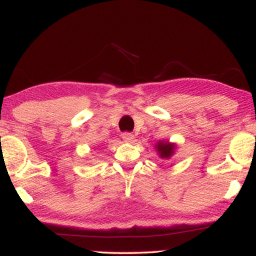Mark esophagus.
<instances>
[{
    "mask_svg": "<svg viewBox=\"0 0 256 256\" xmlns=\"http://www.w3.org/2000/svg\"><path fill=\"white\" fill-rule=\"evenodd\" d=\"M122 138L124 139L125 143H132V142H134V136L130 134V132H125V134H122Z\"/></svg>",
    "mask_w": 256,
    "mask_h": 256,
    "instance_id": "esophagus-1",
    "label": "esophagus"
}]
</instances>
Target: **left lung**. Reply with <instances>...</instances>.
I'll return each instance as SVG.
<instances>
[{
    "instance_id": "obj_1",
    "label": "left lung",
    "mask_w": 256,
    "mask_h": 256,
    "mask_svg": "<svg viewBox=\"0 0 256 256\" xmlns=\"http://www.w3.org/2000/svg\"><path fill=\"white\" fill-rule=\"evenodd\" d=\"M154 148H157V154H160L162 160H169V158L174 154L176 145L174 143H169V142L160 140Z\"/></svg>"
}]
</instances>
